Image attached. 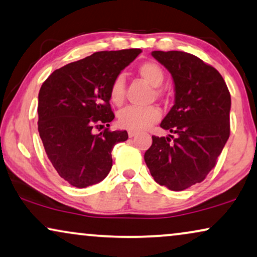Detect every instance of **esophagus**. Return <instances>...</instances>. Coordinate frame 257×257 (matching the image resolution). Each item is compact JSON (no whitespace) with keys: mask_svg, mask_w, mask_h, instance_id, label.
Returning <instances> with one entry per match:
<instances>
[{"mask_svg":"<svg viewBox=\"0 0 257 257\" xmlns=\"http://www.w3.org/2000/svg\"><path fill=\"white\" fill-rule=\"evenodd\" d=\"M136 134H138V133H136V132H132V131L128 132L129 138H134V136H136Z\"/></svg>","mask_w":257,"mask_h":257,"instance_id":"esophagus-1","label":"esophagus"}]
</instances>
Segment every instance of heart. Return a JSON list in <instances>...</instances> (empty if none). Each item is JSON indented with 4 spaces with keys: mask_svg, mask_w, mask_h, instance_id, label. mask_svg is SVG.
<instances>
[{
    "mask_svg": "<svg viewBox=\"0 0 257 257\" xmlns=\"http://www.w3.org/2000/svg\"><path fill=\"white\" fill-rule=\"evenodd\" d=\"M138 73L143 80L153 87H160L164 80V73L155 62H143L138 67ZM110 101L119 105L124 101V80L122 76L115 77L109 89ZM161 118V111L156 107H126L118 112V124L132 132L146 131Z\"/></svg>",
    "mask_w": 257,
    "mask_h": 257,
    "instance_id": "1",
    "label": "heart"
}]
</instances>
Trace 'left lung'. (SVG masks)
Wrapping results in <instances>:
<instances>
[{
  "label": "left lung",
  "instance_id": "8db88e82",
  "mask_svg": "<svg viewBox=\"0 0 257 257\" xmlns=\"http://www.w3.org/2000/svg\"><path fill=\"white\" fill-rule=\"evenodd\" d=\"M152 55L174 81L175 103L160 125L175 138L153 136L145 161L157 183L184 190L206 179L228 141L230 93L221 74L194 55L176 50Z\"/></svg>",
  "mask_w": 257,
  "mask_h": 257
}]
</instances>
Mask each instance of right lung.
Instances as JSON below:
<instances>
[{
    "label": "right lung",
    "mask_w": 257,
    "mask_h": 257,
    "mask_svg": "<svg viewBox=\"0 0 257 257\" xmlns=\"http://www.w3.org/2000/svg\"><path fill=\"white\" fill-rule=\"evenodd\" d=\"M141 49L98 51L56 69L39 93V133L59 175L76 188L104 180L112 166L111 150L126 141L125 131L93 128L114 119L109 89Z\"/></svg>",
    "instance_id": "right-lung-1"
}]
</instances>
